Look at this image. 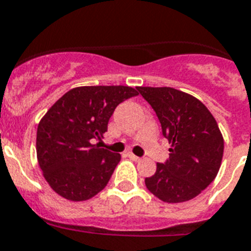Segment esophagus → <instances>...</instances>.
Returning a JSON list of instances; mask_svg holds the SVG:
<instances>
[{
  "instance_id": "34e87169",
  "label": "esophagus",
  "mask_w": 251,
  "mask_h": 251,
  "mask_svg": "<svg viewBox=\"0 0 251 251\" xmlns=\"http://www.w3.org/2000/svg\"><path fill=\"white\" fill-rule=\"evenodd\" d=\"M127 156H129V158H131L132 161H139V160H140V157H138V156H135V154L131 153V152H129V153H127Z\"/></svg>"
}]
</instances>
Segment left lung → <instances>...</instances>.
I'll use <instances>...</instances> for the list:
<instances>
[{"instance_id": "1", "label": "left lung", "mask_w": 251, "mask_h": 251, "mask_svg": "<svg viewBox=\"0 0 251 251\" xmlns=\"http://www.w3.org/2000/svg\"><path fill=\"white\" fill-rule=\"evenodd\" d=\"M156 112L170 157L146 178L151 193L169 203L199 196L217 176L225 140L218 124L197 98L173 87H138Z\"/></svg>"}]
</instances>
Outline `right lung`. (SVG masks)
I'll use <instances>...</instances> for the list:
<instances>
[{
	"label": "right lung",
	"mask_w": 251,
	"mask_h": 251,
	"mask_svg": "<svg viewBox=\"0 0 251 251\" xmlns=\"http://www.w3.org/2000/svg\"><path fill=\"white\" fill-rule=\"evenodd\" d=\"M138 91L129 86L75 87L56 100L38 124L37 160L49 185L71 201L94 197L121 160L100 148L116 107Z\"/></svg>",
	"instance_id": "obj_1"
}]
</instances>
